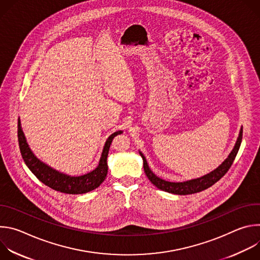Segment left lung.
<instances>
[{"mask_svg":"<svg viewBox=\"0 0 260 260\" xmlns=\"http://www.w3.org/2000/svg\"><path fill=\"white\" fill-rule=\"evenodd\" d=\"M242 137H243V127L240 131L239 138L236 142V145L234 147L233 151L230 153L229 157L223 162H222L217 169H215L211 173H209L201 178L191 179V180L184 181V182H169L164 179H160L155 174H153V172L149 169L145 156L143 155L142 152H140V155L143 158V168H144L145 174L148 177V179H149L151 181V183L153 185H155L157 188H159L164 191L170 192V193L185 196V194H192V193L203 191V190L211 187L212 185H214L217 181H219L228 173V171L232 167V165L238 154V151L240 149V146L242 143Z\"/></svg>","mask_w":260,"mask_h":260,"instance_id":"obj_1","label":"left lung"}]
</instances>
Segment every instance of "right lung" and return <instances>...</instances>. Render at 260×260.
I'll use <instances>...</instances> for the list:
<instances>
[{
  "label": "right lung",
  "mask_w": 260,
  "mask_h": 260,
  "mask_svg": "<svg viewBox=\"0 0 260 260\" xmlns=\"http://www.w3.org/2000/svg\"><path fill=\"white\" fill-rule=\"evenodd\" d=\"M17 126L19 149L26 167L42 183L47 185L48 187L56 191L69 194H82L89 192L98 188L104 182L108 173L107 157L111 143H112L115 136L122 134L121 131H118L113 133L107 139L99 161V166L93 171L81 176H70L52 169L51 167L41 161L39 158H37V156L31 152L30 148L28 147L19 119Z\"/></svg>",
  "instance_id": "1"
}]
</instances>
